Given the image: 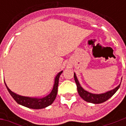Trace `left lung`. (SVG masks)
<instances>
[{
    "label": "left lung",
    "instance_id": "1",
    "mask_svg": "<svg viewBox=\"0 0 126 126\" xmlns=\"http://www.w3.org/2000/svg\"><path fill=\"white\" fill-rule=\"evenodd\" d=\"M74 76L75 82L76 83L78 92L79 93V95L80 96V97L83 98L85 101L88 102V103H94V104H100V103H104L105 101L108 100L109 98H110L115 93H116L117 90H118L119 88L120 87V84H119L115 88H114V89L110 90V91H108L107 93H102V94H93V93H90L86 91V90H85L80 86L79 81L78 80L76 75L75 73H74Z\"/></svg>",
    "mask_w": 126,
    "mask_h": 126
}]
</instances>
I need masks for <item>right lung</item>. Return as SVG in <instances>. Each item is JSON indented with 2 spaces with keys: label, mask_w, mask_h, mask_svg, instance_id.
I'll list each match as a JSON object with an SVG mask.
<instances>
[{
  "label": "right lung",
  "mask_w": 126,
  "mask_h": 126,
  "mask_svg": "<svg viewBox=\"0 0 126 126\" xmlns=\"http://www.w3.org/2000/svg\"><path fill=\"white\" fill-rule=\"evenodd\" d=\"M63 71L59 72L57 75V76L55 77V84L53 86L51 93L47 95V96L43 98H32L28 97V96H23L21 95L17 94L11 90H10L9 88L7 87L6 83L4 82V84L6 85L7 90L10 93V94L11 95V96L13 98V99L21 105H23L24 107H26L28 108L33 109H43L47 107L48 106L50 105L53 101L55 100V98L57 96L58 92V85H59V79L60 77L61 74H62Z\"/></svg>",
  "instance_id": "1"
}]
</instances>
